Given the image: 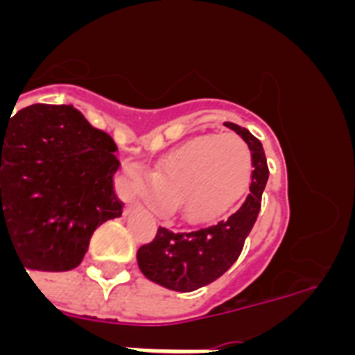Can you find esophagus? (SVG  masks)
Masks as SVG:
<instances>
[{
	"instance_id": "esophagus-1",
	"label": "esophagus",
	"mask_w": 355,
	"mask_h": 355,
	"mask_svg": "<svg viewBox=\"0 0 355 355\" xmlns=\"http://www.w3.org/2000/svg\"><path fill=\"white\" fill-rule=\"evenodd\" d=\"M133 208H135V205H131V202H130V205L126 206V213H131V211H133Z\"/></svg>"
}]
</instances>
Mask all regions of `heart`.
Instances as JSON below:
<instances>
[{
  "mask_svg": "<svg viewBox=\"0 0 355 355\" xmlns=\"http://www.w3.org/2000/svg\"><path fill=\"white\" fill-rule=\"evenodd\" d=\"M252 158L234 133L188 140L156 163L153 175L126 168L124 190L159 209L174 208L187 222L200 224L220 215L243 192Z\"/></svg>",
  "mask_w": 355,
  "mask_h": 355,
  "instance_id": "1",
  "label": "heart"
}]
</instances>
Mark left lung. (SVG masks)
<instances>
[{"mask_svg": "<svg viewBox=\"0 0 355 355\" xmlns=\"http://www.w3.org/2000/svg\"><path fill=\"white\" fill-rule=\"evenodd\" d=\"M224 126L240 135L252 156V178L249 193L231 215L208 227L190 233H172L159 227L155 240L137 252L139 268L149 281L174 291H193L224 275L241 254L245 238L261 209V196L268 181L266 156L249 130L224 122Z\"/></svg>", "mask_w": 355, "mask_h": 355, "instance_id": "1", "label": "left lung"}]
</instances>
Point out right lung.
Returning <instances> with one entry per match:
<instances>
[{
    "label": "right lung",
    "mask_w": 355,
    "mask_h": 355,
    "mask_svg": "<svg viewBox=\"0 0 355 355\" xmlns=\"http://www.w3.org/2000/svg\"><path fill=\"white\" fill-rule=\"evenodd\" d=\"M115 150L71 105H31L0 121V245L10 240L24 270L76 268L94 231L122 215Z\"/></svg>",
    "instance_id": "add662e5"
}]
</instances>
